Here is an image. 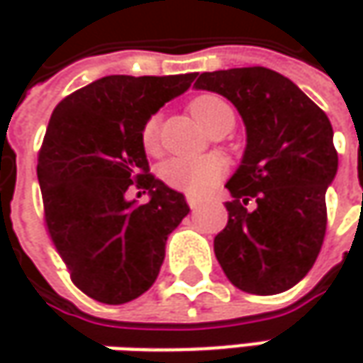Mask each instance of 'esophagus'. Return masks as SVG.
<instances>
[{
	"label": "esophagus",
	"instance_id": "1",
	"mask_svg": "<svg viewBox=\"0 0 363 363\" xmlns=\"http://www.w3.org/2000/svg\"><path fill=\"white\" fill-rule=\"evenodd\" d=\"M200 203H202V200H200V198H196V196H188V206L191 208V210L200 208Z\"/></svg>",
	"mask_w": 363,
	"mask_h": 363
}]
</instances>
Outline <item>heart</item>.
Returning a JSON list of instances; mask_svg holds the SVG:
<instances>
[{"instance_id":"1","label":"heart","mask_w":363,"mask_h":363,"mask_svg":"<svg viewBox=\"0 0 363 363\" xmlns=\"http://www.w3.org/2000/svg\"><path fill=\"white\" fill-rule=\"evenodd\" d=\"M194 119L202 125L206 131H212L222 125H234V108L218 94H200L189 103ZM141 141L149 153H155L160 147V119L151 117L147 121ZM226 174V163L216 155H200V157H172L161 165V177L167 186L186 191L191 196H200L212 188L222 175Z\"/></svg>"}]
</instances>
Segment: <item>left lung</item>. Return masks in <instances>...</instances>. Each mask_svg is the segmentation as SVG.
Instances as JSON below:
<instances>
[{"instance_id": "obj_1", "label": "left lung", "mask_w": 363, "mask_h": 363, "mask_svg": "<svg viewBox=\"0 0 363 363\" xmlns=\"http://www.w3.org/2000/svg\"><path fill=\"white\" fill-rule=\"evenodd\" d=\"M194 89L228 99L246 129L242 161L226 182L234 202L214 238L218 262L244 293H283L323 244L325 191L337 174L331 123L293 80L262 66L203 72ZM250 199L255 208H245Z\"/></svg>"}]
</instances>
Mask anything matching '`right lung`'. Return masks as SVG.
Wrapping results in <instances>:
<instances>
[{"label": "right lung", "mask_w": 363, "mask_h": 363, "mask_svg": "<svg viewBox=\"0 0 363 363\" xmlns=\"http://www.w3.org/2000/svg\"><path fill=\"white\" fill-rule=\"evenodd\" d=\"M196 72L111 74L78 89L50 117L38 157L46 224L72 283L94 301L137 299L160 274L167 236L189 214L182 191L149 172L141 131ZM131 185L150 202L126 198Z\"/></svg>", "instance_id": "add662e5"}]
</instances>
